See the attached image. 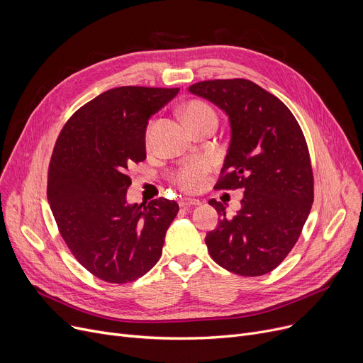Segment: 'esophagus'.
<instances>
[{
    "label": "esophagus",
    "instance_id": "obj_1",
    "mask_svg": "<svg viewBox=\"0 0 363 363\" xmlns=\"http://www.w3.org/2000/svg\"><path fill=\"white\" fill-rule=\"evenodd\" d=\"M181 207H191V206H200V200L196 199H181L179 200Z\"/></svg>",
    "mask_w": 363,
    "mask_h": 363
}]
</instances>
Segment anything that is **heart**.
Instances as JSON below:
<instances>
[{"mask_svg":"<svg viewBox=\"0 0 363 363\" xmlns=\"http://www.w3.org/2000/svg\"><path fill=\"white\" fill-rule=\"evenodd\" d=\"M182 118H184L185 123L189 126V129L194 128L196 125L206 122V121H218L215 110L208 104L199 101V100H193L184 106ZM150 129H151V126H148V129L145 132L147 144L150 140ZM211 169H212V160L208 157L193 159L188 163H185L177 172L175 181L179 185V188L184 189V191H196V189H199L203 185L204 177L208 174V170Z\"/></svg>","mask_w":363,"mask_h":363,"instance_id":"obj_1","label":"heart"}]
</instances>
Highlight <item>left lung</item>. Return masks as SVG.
I'll list each match as a JSON object with an SVG mask.
<instances>
[{
	"label": "left lung",
	"instance_id": "obj_1",
	"mask_svg": "<svg viewBox=\"0 0 363 363\" xmlns=\"http://www.w3.org/2000/svg\"><path fill=\"white\" fill-rule=\"evenodd\" d=\"M188 91L216 104L231 125L218 189H244L241 208L222 216L206 235L207 250L223 269L242 277L274 271L297 242L313 203L306 140L290 108L249 79L197 82Z\"/></svg>",
	"mask_w": 363,
	"mask_h": 363
}]
</instances>
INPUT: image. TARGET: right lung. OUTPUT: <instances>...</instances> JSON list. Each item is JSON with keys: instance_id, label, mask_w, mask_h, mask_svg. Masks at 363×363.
I'll return each mask as SVG.
<instances>
[{"instance_id": "1", "label": "right lung", "mask_w": 363, "mask_h": 363, "mask_svg": "<svg viewBox=\"0 0 363 363\" xmlns=\"http://www.w3.org/2000/svg\"><path fill=\"white\" fill-rule=\"evenodd\" d=\"M179 88L119 86L95 97L63 126L48 167L47 196L69 250L111 284L145 275L178 215L174 200L128 204V169L145 160L148 119Z\"/></svg>"}]
</instances>
